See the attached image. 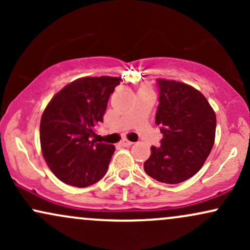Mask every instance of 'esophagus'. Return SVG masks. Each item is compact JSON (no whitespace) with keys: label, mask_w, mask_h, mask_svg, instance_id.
Wrapping results in <instances>:
<instances>
[{"label":"esophagus","mask_w":250,"mask_h":250,"mask_svg":"<svg viewBox=\"0 0 250 250\" xmlns=\"http://www.w3.org/2000/svg\"><path fill=\"white\" fill-rule=\"evenodd\" d=\"M120 145L123 146V147H129V146L133 145V142H131V141H128V140H122V141L120 142Z\"/></svg>","instance_id":"34e87169"}]
</instances>
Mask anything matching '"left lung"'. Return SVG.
<instances>
[{"instance_id":"1","label":"left lung","mask_w":250,"mask_h":250,"mask_svg":"<svg viewBox=\"0 0 250 250\" xmlns=\"http://www.w3.org/2000/svg\"><path fill=\"white\" fill-rule=\"evenodd\" d=\"M155 122L163 134L143 168L160 182L176 185L202 168L215 141L216 115L199 90L182 82L157 79Z\"/></svg>"}]
</instances>
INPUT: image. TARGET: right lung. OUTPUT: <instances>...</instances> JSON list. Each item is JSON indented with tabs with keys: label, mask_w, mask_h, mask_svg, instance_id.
<instances>
[{
	"label": "right lung",
	"mask_w": 250,
	"mask_h": 250,
	"mask_svg": "<svg viewBox=\"0 0 250 250\" xmlns=\"http://www.w3.org/2000/svg\"><path fill=\"white\" fill-rule=\"evenodd\" d=\"M120 81L110 76L82 77L61 89L45 107L40 123L42 154L62 182L88 187L107 173L115 147L93 137Z\"/></svg>",
	"instance_id": "1"
}]
</instances>
